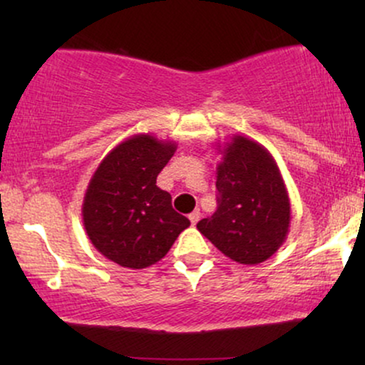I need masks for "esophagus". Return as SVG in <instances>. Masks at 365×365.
I'll list each match as a JSON object with an SVG mask.
<instances>
[{"label": "esophagus", "mask_w": 365, "mask_h": 365, "mask_svg": "<svg viewBox=\"0 0 365 365\" xmlns=\"http://www.w3.org/2000/svg\"><path fill=\"white\" fill-rule=\"evenodd\" d=\"M188 220H190V223H192V225H197V221L200 220V212H199V209H195L194 212H190V215H188Z\"/></svg>", "instance_id": "34e87169"}]
</instances>
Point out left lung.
Listing matches in <instances>:
<instances>
[{
    "label": "left lung",
    "mask_w": 365,
    "mask_h": 365,
    "mask_svg": "<svg viewBox=\"0 0 365 365\" xmlns=\"http://www.w3.org/2000/svg\"><path fill=\"white\" fill-rule=\"evenodd\" d=\"M217 209L197 230L232 261L264 262L290 230V197L282 171L264 145L238 133L217 144Z\"/></svg>",
    "instance_id": "obj_1"
}]
</instances>
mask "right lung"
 I'll use <instances>...</instances> for the list:
<instances>
[{"label": "right lung", "mask_w": 365, "mask_h": 365, "mask_svg": "<svg viewBox=\"0 0 365 365\" xmlns=\"http://www.w3.org/2000/svg\"><path fill=\"white\" fill-rule=\"evenodd\" d=\"M177 142L137 133L104 156L92 175L82 204L91 244L110 261L144 269L161 261L190 226L171 207V195L156 185L159 171Z\"/></svg>", "instance_id": "add662e5"}]
</instances>
